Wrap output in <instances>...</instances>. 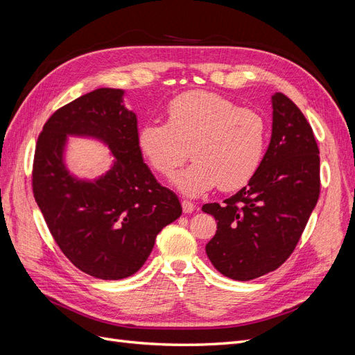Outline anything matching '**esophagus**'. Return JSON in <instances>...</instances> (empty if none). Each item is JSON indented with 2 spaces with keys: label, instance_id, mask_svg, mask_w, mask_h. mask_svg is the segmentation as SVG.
<instances>
[{
  "label": "esophagus",
  "instance_id": "1",
  "mask_svg": "<svg viewBox=\"0 0 355 355\" xmlns=\"http://www.w3.org/2000/svg\"><path fill=\"white\" fill-rule=\"evenodd\" d=\"M181 207H182V212H184V214H191L194 211V208H196V205H194L193 202H189V200H182L181 202Z\"/></svg>",
  "mask_w": 355,
  "mask_h": 355
}]
</instances>
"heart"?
<instances>
[{
	"instance_id": "obj_1",
	"label": "heart",
	"mask_w": 355,
	"mask_h": 355,
	"mask_svg": "<svg viewBox=\"0 0 355 355\" xmlns=\"http://www.w3.org/2000/svg\"><path fill=\"white\" fill-rule=\"evenodd\" d=\"M168 119L146 122L137 135L143 157L156 173L173 178L184 196L198 198L220 186L236 190L255 177L268 140L266 119L252 109L208 91H190L168 105Z\"/></svg>"
}]
</instances>
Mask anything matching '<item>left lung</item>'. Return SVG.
Instances as JSON below:
<instances>
[{
    "label": "left lung",
    "instance_id": "8db88e82",
    "mask_svg": "<svg viewBox=\"0 0 355 355\" xmlns=\"http://www.w3.org/2000/svg\"><path fill=\"white\" fill-rule=\"evenodd\" d=\"M271 139L255 177L224 203L202 207L216 221L207 255L225 277L239 282L264 276L291 257L320 194L310 123L282 93L271 96Z\"/></svg>",
    "mask_w": 355,
    "mask_h": 355
}]
</instances>
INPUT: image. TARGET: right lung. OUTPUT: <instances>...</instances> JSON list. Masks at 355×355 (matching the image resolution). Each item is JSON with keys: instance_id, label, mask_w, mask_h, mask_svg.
I'll return each mask as SVG.
<instances>
[{"instance_id": "1", "label": "right lung", "mask_w": 355, "mask_h": 355, "mask_svg": "<svg viewBox=\"0 0 355 355\" xmlns=\"http://www.w3.org/2000/svg\"><path fill=\"white\" fill-rule=\"evenodd\" d=\"M125 89L98 88L53 113L38 137L33 196L62 252L101 280L139 271L157 233L182 212L174 191L162 187L137 144V115ZM69 136L108 147L112 164L96 179L75 176L65 164Z\"/></svg>"}]
</instances>
